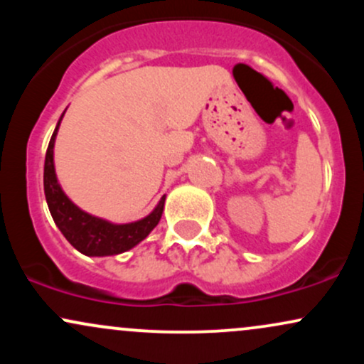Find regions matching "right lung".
<instances>
[{"mask_svg": "<svg viewBox=\"0 0 364 364\" xmlns=\"http://www.w3.org/2000/svg\"><path fill=\"white\" fill-rule=\"evenodd\" d=\"M65 112L54 128L44 162V193L54 224L68 240V243L87 257H111V255L128 252L140 241H144L159 224L164 212L166 195L159 200L156 208L149 215L128 224H114L75 205L63 191L58 181L56 169H54V141H56L58 129H60Z\"/></svg>", "mask_w": 364, "mask_h": 364, "instance_id": "obj_1", "label": "right lung"}]
</instances>
